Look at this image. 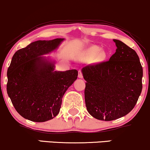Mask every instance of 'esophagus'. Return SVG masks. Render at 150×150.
I'll return each instance as SVG.
<instances>
[{"mask_svg":"<svg viewBox=\"0 0 150 150\" xmlns=\"http://www.w3.org/2000/svg\"><path fill=\"white\" fill-rule=\"evenodd\" d=\"M78 76H79V79H83V74H82V71H81V70H79V75H78Z\"/></svg>","mask_w":150,"mask_h":150,"instance_id":"obj_1","label":"esophagus"}]
</instances>
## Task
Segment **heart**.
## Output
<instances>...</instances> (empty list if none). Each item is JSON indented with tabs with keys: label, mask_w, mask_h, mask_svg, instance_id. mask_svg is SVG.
<instances>
[{
	"label": "heart",
	"mask_w": 150,
	"mask_h": 150,
	"mask_svg": "<svg viewBox=\"0 0 150 150\" xmlns=\"http://www.w3.org/2000/svg\"><path fill=\"white\" fill-rule=\"evenodd\" d=\"M99 51H100V49H99V47H92L91 49H89L88 53L90 55H95V54H97Z\"/></svg>",
	"instance_id": "obj_1"
}]
</instances>
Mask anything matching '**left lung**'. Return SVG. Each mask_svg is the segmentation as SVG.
Here are the masks:
<instances>
[{"label":"left lung","mask_w":150,"mask_h":150,"mask_svg":"<svg viewBox=\"0 0 150 150\" xmlns=\"http://www.w3.org/2000/svg\"><path fill=\"white\" fill-rule=\"evenodd\" d=\"M115 53L108 61L84 67L85 101L93 117L111 121L134 108L141 93L143 67L136 51L113 40Z\"/></svg>","instance_id":"left-lung-1"}]
</instances>
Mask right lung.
Wrapping results in <instances>:
<instances>
[{
	"mask_svg": "<svg viewBox=\"0 0 150 150\" xmlns=\"http://www.w3.org/2000/svg\"><path fill=\"white\" fill-rule=\"evenodd\" d=\"M64 40H38L13 55L7 72V92L25 119L43 122L55 117L64 94L77 79V70L55 71V61L44 56L55 51Z\"/></svg>",
	"mask_w": 150,
	"mask_h": 150,
	"instance_id": "1",
	"label": "right lung"
}]
</instances>
